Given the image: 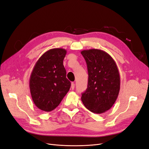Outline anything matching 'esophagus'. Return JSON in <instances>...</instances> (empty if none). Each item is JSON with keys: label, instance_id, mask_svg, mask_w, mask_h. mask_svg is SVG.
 Segmentation results:
<instances>
[{"label": "esophagus", "instance_id": "34e87169", "mask_svg": "<svg viewBox=\"0 0 149 149\" xmlns=\"http://www.w3.org/2000/svg\"><path fill=\"white\" fill-rule=\"evenodd\" d=\"M71 89H74V83H71Z\"/></svg>", "mask_w": 149, "mask_h": 149}]
</instances>
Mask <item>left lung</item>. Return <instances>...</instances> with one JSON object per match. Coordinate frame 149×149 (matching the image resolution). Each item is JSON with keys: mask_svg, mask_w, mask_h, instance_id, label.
<instances>
[{"mask_svg": "<svg viewBox=\"0 0 149 149\" xmlns=\"http://www.w3.org/2000/svg\"><path fill=\"white\" fill-rule=\"evenodd\" d=\"M88 71V88L81 100L89 111L100 114L110 109L119 94L120 76L114 60L105 51H81Z\"/></svg>", "mask_w": 149, "mask_h": 149, "instance_id": "8db88e82", "label": "left lung"}]
</instances>
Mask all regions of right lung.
<instances>
[{
    "instance_id": "1",
    "label": "right lung",
    "mask_w": 149,
    "mask_h": 149,
    "mask_svg": "<svg viewBox=\"0 0 149 149\" xmlns=\"http://www.w3.org/2000/svg\"><path fill=\"white\" fill-rule=\"evenodd\" d=\"M64 49L45 52L36 63L30 76L29 89L33 102L44 111L54 110L69 91L71 83L66 78L63 61Z\"/></svg>"
}]
</instances>
